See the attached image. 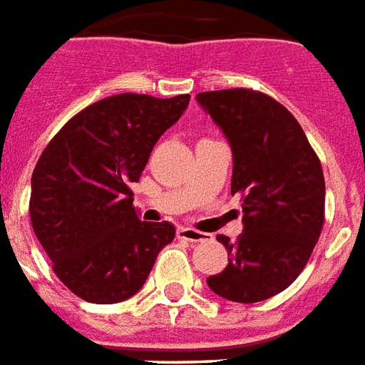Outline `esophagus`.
I'll use <instances>...</instances> for the list:
<instances>
[{
  "mask_svg": "<svg viewBox=\"0 0 365 365\" xmlns=\"http://www.w3.org/2000/svg\"><path fill=\"white\" fill-rule=\"evenodd\" d=\"M178 237L185 240V242H205V240H209V234H203V232L182 226V228H178Z\"/></svg>",
  "mask_w": 365,
  "mask_h": 365,
  "instance_id": "obj_1",
  "label": "esophagus"
}]
</instances>
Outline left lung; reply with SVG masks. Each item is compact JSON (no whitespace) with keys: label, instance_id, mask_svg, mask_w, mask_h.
Segmentation results:
<instances>
[{"label":"left lung","instance_id":"1","mask_svg":"<svg viewBox=\"0 0 365 365\" xmlns=\"http://www.w3.org/2000/svg\"><path fill=\"white\" fill-rule=\"evenodd\" d=\"M232 148V195L242 193L244 232L218 236L230 253L207 279L220 298L263 302L304 271L325 218V178L304 129L282 104L245 88L195 96Z\"/></svg>","mask_w":365,"mask_h":365}]
</instances>
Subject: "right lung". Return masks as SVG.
<instances>
[{
    "label": "right lung",
    "mask_w": 365,
    "mask_h": 365,
    "mask_svg": "<svg viewBox=\"0 0 365 365\" xmlns=\"http://www.w3.org/2000/svg\"><path fill=\"white\" fill-rule=\"evenodd\" d=\"M190 94H115L71 118L38 158L31 220L58 279L93 304H118L145 284L174 224L143 222L131 183L182 118Z\"/></svg>",
    "instance_id": "add662e5"
}]
</instances>
